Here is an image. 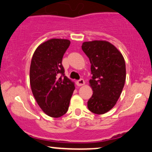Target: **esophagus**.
<instances>
[{
    "label": "esophagus",
    "instance_id": "1",
    "mask_svg": "<svg viewBox=\"0 0 152 152\" xmlns=\"http://www.w3.org/2000/svg\"><path fill=\"white\" fill-rule=\"evenodd\" d=\"M76 84H77V86L80 87V86H83V85H85V81H84L83 79H80V80H78V81H77Z\"/></svg>",
    "mask_w": 152,
    "mask_h": 152
}]
</instances>
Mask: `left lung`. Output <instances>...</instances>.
<instances>
[{"instance_id":"8db88e82","label":"left lung","mask_w":152,"mask_h":152,"mask_svg":"<svg viewBox=\"0 0 152 152\" xmlns=\"http://www.w3.org/2000/svg\"><path fill=\"white\" fill-rule=\"evenodd\" d=\"M84 53L91 64L92 97L87 102L89 110L103 115L114 107L120 97L126 80L124 57L114 45L106 40L84 42Z\"/></svg>"}]
</instances>
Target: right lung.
<instances>
[{
	"label": "right lung",
	"instance_id": "add662e5",
	"mask_svg": "<svg viewBox=\"0 0 152 152\" xmlns=\"http://www.w3.org/2000/svg\"><path fill=\"white\" fill-rule=\"evenodd\" d=\"M69 44L67 39H50L36 48L30 63V83L34 97L41 110L54 118L67 112L75 89L74 82L65 76L62 65Z\"/></svg>",
	"mask_w": 152,
	"mask_h": 152
}]
</instances>
